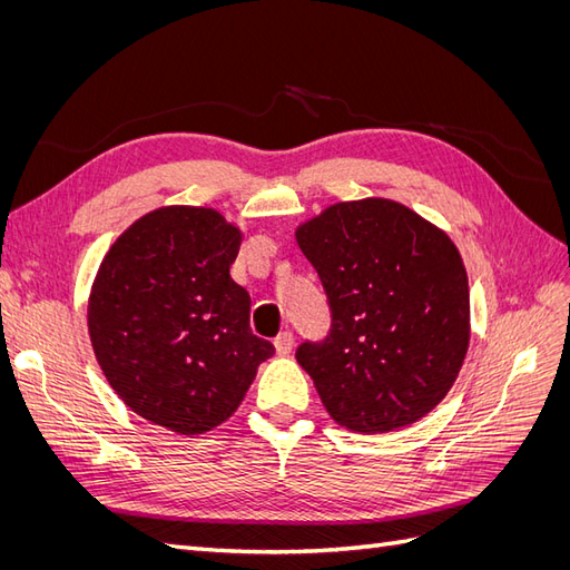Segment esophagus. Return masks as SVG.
<instances>
[{
	"instance_id": "1",
	"label": "esophagus",
	"mask_w": 570,
	"mask_h": 570,
	"mask_svg": "<svg viewBox=\"0 0 570 570\" xmlns=\"http://www.w3.org/2000/svg\"><path fill=\"white\" fill-rule=\"evenodd\" d=\"M273 347H275V352H278L281 356H285V354L292 352V347H295V337H292L289 333H281L278 337L273 340Z\"/></svg>"
}]
</instances>
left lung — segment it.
<instances>
[{
	"label": "left lung",
	"instance_id": "8db88e82",
	"mask_svg": "<svg viewBox=\"0 0 570 570\" xmlns=\"http://www.w3.org/2000/svg\"><path fill=\"white\" fill-rule=\"evenodd\" d=\"M318 273L331 331L297 347L333 421L390 433L423 419L469 350V278L433 223L392 199L340 202L297 228Z\"/></svg>",
	"mask_w": 570,
	"mask_h": 570
}]
</instances>
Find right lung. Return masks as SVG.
Masks as SVG:
<instances>
[{
  "instance_id": "1",
  "label": "right lung",
  "mask_w": 570,
  "mask_h": 570,
  "mask_svg": "<svg viewBox=\"0 0 570 570\" xmlns=\"http://www.w3.org/2000/svg\"><path fill=\"white\" fill-rule=\"evenodd\" d=\"M239 230L204 206H166L120 235L90 292L92 350L137 416L199 435L233 416L273 344L252 335L230 278Z\"/></svg>"
}]
</instances>
